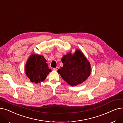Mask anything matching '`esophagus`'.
Listing matches in <instances>:
<instances>
[{
    "label": "esophagus",
    "mask_w": 123,
    "mask_h": 123,
    "mask_svg": "<svg viewBox=\"0 0 123 123\" xmlns=\"http://www.w3.org/2000/svg\"><path fill=\"white\" fill-rule=\"evenodd\" d=\"M59 68V67H56V68H53V70H54V71H57V69Z\"/></svg>",
    "instance_id": "1"
}]
</instances>
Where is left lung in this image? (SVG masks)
<instances>
[{
	"label": "left lung",
	"mask_w": 123,
	"mask_h": 123,
	"mask_svg": "<svg viewBox=\"0 0 123 123\" xmlns=\"http://www.w3.org/2000/svg\"><path fill=\"white\" fill-rule=\"evenodd\" d=\"M62 61L63 67L58 69L57 73L71 86L83 83L91 73L90 62L79 49H76L73 54L70 51L64 55Z\"/></svg>",
	"instance_id": "left-lung-1"
}]
</instances>
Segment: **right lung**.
<instances>
[{
	"label": "right lung",
	"instance_id": "obj_1",
	"mask_svg": "<svg viewBox=\"0 0 123 123\" xmlns=\"http://www.w3.org/2000/svg\"><path fill=\"white\" fill-rule=\"evenodd\" d=\"M25 70L26 75L30 81L36 84L44 80L51 71L44 56L37 54H32L28 57Z\"/></svg>",
	"mask_w": 123,
	"mask_h": 123
}]
</instances>
